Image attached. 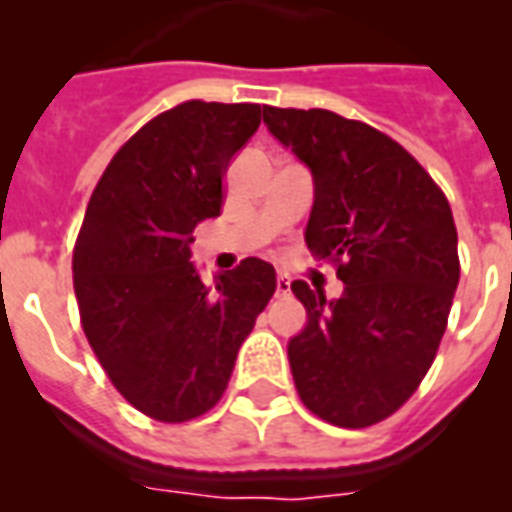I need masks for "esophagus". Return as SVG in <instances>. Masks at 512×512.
I'll return each instance as SVG.
<instances>
[{
  "label": "esophagus",
  "instance_id": "34e87169",
  "mask_svg": "<svg viewBox=\"0 0 512 512\" xmlns=\"http://www.w3.org/2000/svg\"><path fill=\"white\" fill-rule=\"evenodd\" d=\"M289 292H292V279L287 273H279L276 276V295H289Z\"/></svg>",
  "mask_w": 512,
  "mask_h": 512
}]
</instances>
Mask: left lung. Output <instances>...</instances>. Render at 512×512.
<instances>
[{
    "instance_id": "1",
    "label": "left lung",
    "mask_w": 512,
    "mask_h": 512,
    "mask_svg": "<svg viewBox=\"0 0 512 512\" xmlns=\"http://www.w3.org/2000/svg\"><path fill=\"white\" fill-rule=\"evenodd\" d=\"M313 175L305 244L335 263L337 300L295 281L308 324L289 340L303 404L337 428H369L409 401L438 353L460 281L457 228L436 180L404 146L324 108H263Z\"/></svg>"
}]
</instances>
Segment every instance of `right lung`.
<instances>
[{
    "mask_svg": "<svg viewBox=\"0 0 512 512\" xmlns=\"http://www.w3.org/2000/svg\"><path fill=\"white\" fill-rule=\"evenodd\" d=\"M257 103L185 100L124 143L90 196L74 247L82 329L114 388L159 422L223 398L241 342L276 292L247 257L215 287L191 263L193 228L220 215L233 154L260 127Z\"/></svg>",
    "mask_w": 512,
    "mask_h": 512,
    "instance_id": "right-lung-1",
    "label": "right lung"
}]
</instances>
